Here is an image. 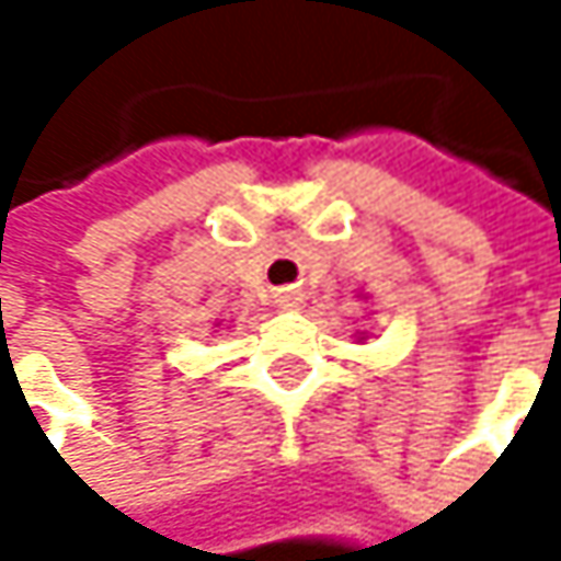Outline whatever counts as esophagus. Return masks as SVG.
Returning a JSON list of instances; mask_svg holds the SVG:
<instances>
[{
  "label": "esophagus",
  "mask_w": 561,
  "mask_h": 561,
  "mask_svg": "<svg viewBox=\"0 0 561 561\" xmlns=\"http://www.w3.org/2000/svg\"><path fill=\"white\" fill-rule=\"evenodd\" d=\"M275 302L283 306V309H296V306L302 302V296H299L296 289H278V293H275Z\"/></svg>",
  "instance_id": "obj_1"
}]
</instances>
